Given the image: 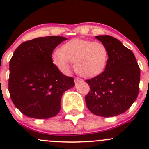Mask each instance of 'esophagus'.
I'll use <instances>...</instances> for the list:
<instances>
[{
  "instance_id": "esophagus-1",
  "label": "esophagus",
  "mask_w": 149,
  "mask_h": 149,
  "mask_svg": "<svg viewBox=\"0 0 149 149\" xmlns=\"http://www.w3.org/2000/svg\"><path fill=\"white\" fill-rule=\"evenodd\" d=\"M80 81H82V79H79V78H76V79H75V83L76 84L79 83V82Z\"/></svg>"
}]
</instances>
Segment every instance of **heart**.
Listing matches in <instances>:
<instances>
[{
  "mask_svg": "<svg viewBox=\"0 0 149 149\" xmlns=\"http://www.w3.org/2000/svg\"><path fill=\"white\" fill-rule=\"evenodd\" d=\"M55 64L63 72L68 71L71 63H75L78 73L86 78H92L104 70L108 61L107 47L100 42L73 39L52 55Z\"/></svg>",
  "mask_w": 149,
  "mask_h": 149,
  "instance_id": "heart-1",
  "label": "heart"
}]
</instances>
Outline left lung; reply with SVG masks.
Here are the masks:
<instances>
[{
  "label": "left lung",
  "mask_w": 149,
  "mask_h": 149,
  "mask_svg": "<svg viewBox=\"0 0 149 149\" xmlns=\"http://www.w3.org/2000/svg\"><path fill=\"white\" fill-rule=\"evenodd\" d=\"M108 50L104 70L86 82L90 91L85 97L88 109L101 117L120 115L136 101L139 91L140 68L130 49L109 35L96 36Z\"/></svg>",
  "instance_id": "8db88e82"
}]
</instances>
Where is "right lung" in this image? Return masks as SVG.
Masks as SVG:
<instances>
[{
    "instance_id": "obj_1",
    "label": "right lung",
    "mask_w": 149,
    "mask_h": 149,
    "mask_svg": "<svg viewBox=\"0 0 149 149\" xmlns=\"http://www.w3.org/2000/svg\"><path fill=\"white\" fill-rule=\"evenodd\" d=\"M67 38L38 37L24 42L9 63L8 90L15 106L26 116L47 119L58 115L63 94L74 86V79L53 64L52 53Z\"/></svg>"
}]
</instances>
